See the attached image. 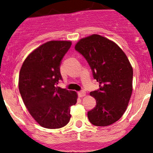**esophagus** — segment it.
I'll return each instance as SVG.
<instances>
[{
  "label": "esophagus",
  "instance_id": "obj_1",
  "mask_svg": "<svg viewBox=\"0 0 153 153\" xmlns=\"http://www.w3.org/2000/svg\"><path fill=\"white\" fill-rule=\"evenodd\" d=\"M78 96L81 97V98L86 95V92H84V91H80V92H78Z\"/></svg>",
  "mask_w": 153,
  "mask_h": 153
}]
</instances>
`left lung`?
Segmentation results:
<instances>
[{"mask_svg": "<svg viewBox=\"0 0 153 153\" xmlns=\"http://www.w3.org/2000/svg\"><path fill=\"white\" fill-rule=\"evenodd\" d=\"M75 49L99 82V89L90 92L97 104L88 112V118L95 126L112 124L124 115L132 95L133 70L129 59L115 42L96 34L81 38Z\"/></svg>", "mask_w": 153, "mask_h": 153, "instance_id": "left-lung-1", "label": "left lung"}]
</instances>
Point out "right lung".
<instances>
[{"instance_id": "right-lung-1", "label": "right lung", "mask_w": 153, "mask_h": 153, "mask_svg": "<svg viewBox=\"0 0 153 153\" xmlns=\"http://www.w3.org/2000/svg\"><path fill=\"white\" fill-rule=\"evenodd\" d=\"M72 45L69 41H50L27 57L19 74L23 101L35 121L47 129H58L70 120V107L78 94L57 86L62 80L61 60Z\"/></svg>"}]
</instances>
